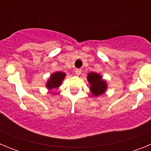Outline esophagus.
Wrapping results in <instances>:
<instances>
[{
  "label": "esophagus",
  "mask_w": 151,
  "mask_h": 151,
  "mask_svg": "<svg viewBox=\"0 0 151 151\" xmlns=\"http://www.w3.org/2000/svg\"><path fill=\"white\" fill-rule=\"evenodd\" d=\"M75 72H76V74L77 76H79V75L81 74V73H82V69H76Z\"/></svg>",
  "instance_id": "obj_1"
}]
</instances>
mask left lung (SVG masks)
I'll return each mask as SVG.
<instances>
[{
	"mask_svg": "<svg viewBox=\"0 0 151 151\" xmlns=\"http://www.w3.org/2000/svg\"><path fill=\"white\" fill-rule=\"evenodd\" d=\"M88 82L90 84V91L94 97H98L104 94L108 88L107 82L103 78L102 76L95 72H91L88 74Z\"/></svg>",
	"mask_w": 151,
	"mask_h": 151,
	"instance_id": "1",
	"label": "left lung"
}]
</instances>
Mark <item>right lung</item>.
Wrapping results in <instances>:
<instances>
[{"label": "right lung", "instance_id": "add662e5", "mask_svg": "<svg viewBox=\"0 0 151 151\" xmlns=\"http://www.w3.org/2000/svg\"><path fill=\"white\" fill-rule=\"evenodd\" d=\"M66 76V73H63V72H55V73H52L47 81L46 85H45L46 88L49 91L59 88Z\"/></svg>", "mask_w": 151, "mask_h": 151}]
</instances>
